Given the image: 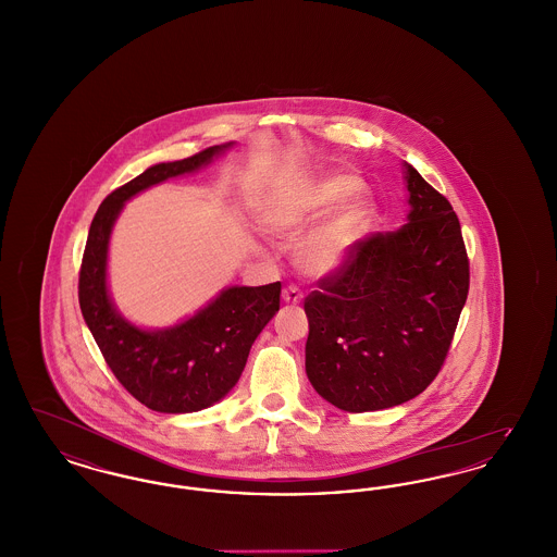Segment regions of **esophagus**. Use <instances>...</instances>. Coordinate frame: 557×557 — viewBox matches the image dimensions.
Returning a JSON list of instances; mask_svg holds the SVG:
<instances>
[{
    "label": "esophagus",
    "mask_w": 557,
    "mask_h": 557,
    "mask_svg": "<svg viewBox=\"0 0 557 557\" xmlns=\"http://www.w3.org/2000/svg\"><path fill=\"white\" fill-rule=\"evenodd\" d=\"M282 298H284V302H288V305H298V302L302 300V292L298 290L296 286H288L286 290L282 292Z\"/></svg>",
    "instance_id": "1"
}]
</instances>
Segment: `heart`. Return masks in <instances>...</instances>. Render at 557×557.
I'll return each mask as SVG.
<instances>
[{
  "label": "heart",
  "instance_id": "1",
  "mask_svg": "<svg viewBox=\"0 0 557 557\" xmlns=\"http://www.w3.org/2000/svg\"><path fill=\"white\" fill-rule=\"evenodd\" d=\"M357 182L348 175H330L305 187L290 211L273 221L277 234L294 238L300 234L315 216L338 200L352 194ZM363 219V207L359 202H346L327 221L318 225L309 236L298 244L296 261L309 275H327L345 261L346 252L357 236Z\"/></svg>",
  "mask_w": 557,
  "mask_h": 557
}]
</instances>
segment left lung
<instances>
[{"label": "left lung", "mask_w": 557, "mask_h": 557, "mask_svg": "<svg viewBox=\"0 0 557 557\" xmlns=\"http://www.w3.org/2000/svg\"><path fill=\"white\" fill-rule=\"evenodd\" d=\"M407 223L355 242L305 298L307 375L334 407L363 413L418 397L443 368L470 290L449 200L405 162Z\"/></svg>", "instance_id": "obj_1"}]
</instances>
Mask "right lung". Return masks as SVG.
I'll list each match as a JSON object with an SVG mask.
<instances>
[{"label":"right lung","mask_w":557,"mask_h":557,"mask_svg":"<svg viewBox=\"0 0 557 557\" xmlns=\"http://www.w3.org/2000/svg\"><path fill=\"white\" fill-rule=\"evenodd\" d=\"M225 146L160 162L108 194L96 212L79 271L83 319L108 368L133 398L160 413H191L225 397L239 380L250 346L280 311L282 284L232 286L194 318L164 330H141L121 318L107 286L108 239L123 205L144 189L209 164Z\"/></svg>","instance_id":"right-lung-1"}]
</instances>
